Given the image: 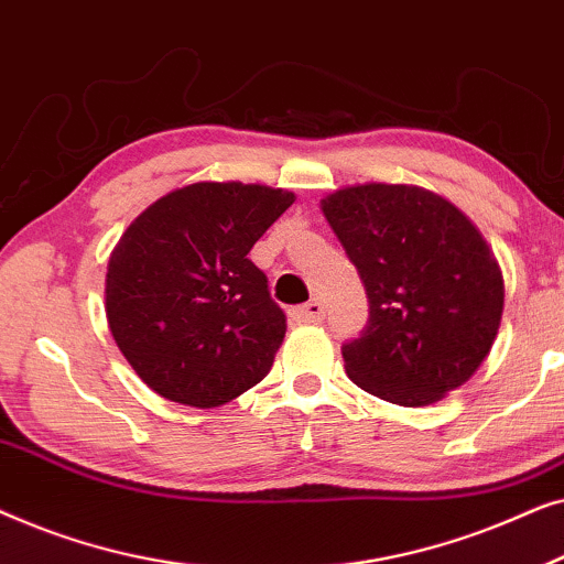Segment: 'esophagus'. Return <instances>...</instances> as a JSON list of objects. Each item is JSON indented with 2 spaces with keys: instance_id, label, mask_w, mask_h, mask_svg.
Instances as JSON below:
<instances>
[{
  "instance_id": "esophagus-1",
  "label": "esophagus",
  "mask_w": 564,
  "mask_h": 564,
  "mask_svg": "<svg viewBox=\"0 0 564 564\" xmlns=\"http://www.w3.org/2000/svg\"><path fill=\"white\" fill-rule=\"evenodd\" d=\"M323 315H326V307H323L321 300H311V303L292 307L290 318L295 323H321Z\"/></svg>"
}]
</instances>
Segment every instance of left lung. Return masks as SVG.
Returning a JSON list of instances; mask_svg holds the SVG:
<instances>
[{"label":"left lung","mask_w":564,"mask_h":564,"mask_svg":"<svg viewBox=\"0 0 564 564\" xmlns=\"http://www.w3.org/2000/svg\"><path fill=\"white\" fill-rule=\"evenodd\" d=\"M369 300L344 346L354 384L388 403H438L477 372L503 315V272L459 207L415 184L367 182L321 199Z\"/></svg>","instance_id":"8db88e82"}]
</instances>
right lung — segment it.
<instances>
[{
  "instance_id": "1",
  "label": "right lung",
  "mask_w": 564,
  "mask_h": 564,
  "mask_svg": "<svg viewBox=\"0 0 564 564\" xmlns=\"http://www.w3.org/2000/svg\"><path fill=\"white\" fill-rule=\"evenodd\" d=\"M292 203V192L267 184L195 182L151 203L120 236L107 264V323L161 398L218 408L269 375L288 323L249 251Z\"/></svg>"
}]
</instances>
